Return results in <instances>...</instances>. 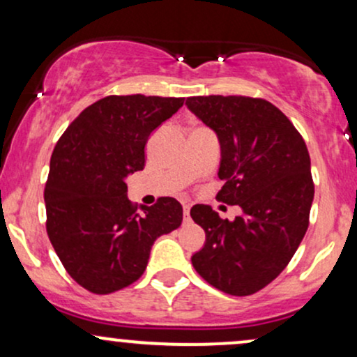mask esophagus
Wrapping results in <instances>:
<instances>
[{
    "mask_svg": "<svg viewBox=\"0 0 357 357\" xmlns=\"http://www.w3.org/2000/svg\"><path fill=\"white\" fill-rule=\"evenodd\" d=\"M190 204H188V203H184L183 204V213H184V218H188V216H190Z\"/></svg>",
    "mask_w": 357,
    "mask_h": 357,
    "instance_id": "esophagus-1",
    "label": "esophagus"
}]
</instances>
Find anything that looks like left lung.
I'll list each match as a JSON object with an SVG mask.
<instances>
[{
    "label": "left lung",
    "instance_id": "1",
    "mask_svg": "<svg viewBox=\"0 0 357 357\" xmlns=\"http://www.w3.org/2000/svg\"><path fill=\"white\" fill-rule=\"evenodd\" d=\"M186 105L220 141L216 198L241 208L233 221L208 204L191 208L206 233L192 267L221 292L252 296L280 275L309 227V151L285 114L264 99L190 97Z\"/></svg>",
    "mask_w": 357,
    "mask_h": 357
}]
</instances>
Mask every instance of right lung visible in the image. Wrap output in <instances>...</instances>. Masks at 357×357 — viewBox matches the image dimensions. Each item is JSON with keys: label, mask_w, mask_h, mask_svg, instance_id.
<instances>
[{"label": "right lung", "mask_w": 357, "mask_h": 357, "mask_svg": "<svg viewBox=\"0 0 357 357\" xmlns=\"http://www.w3.org/2000/svg\"><path fill=\"white\" fill-rule=\"evenodd\" d=\"M183 102L141 93L104 97L82 110L53 149L47 233L68 275L89 292L134 284L154 241L181 225V203L169 196L139 213L126 179L144 169L147 139Z\"/></svg>", "instance_id": "right-lung-1"}]
</instances>
